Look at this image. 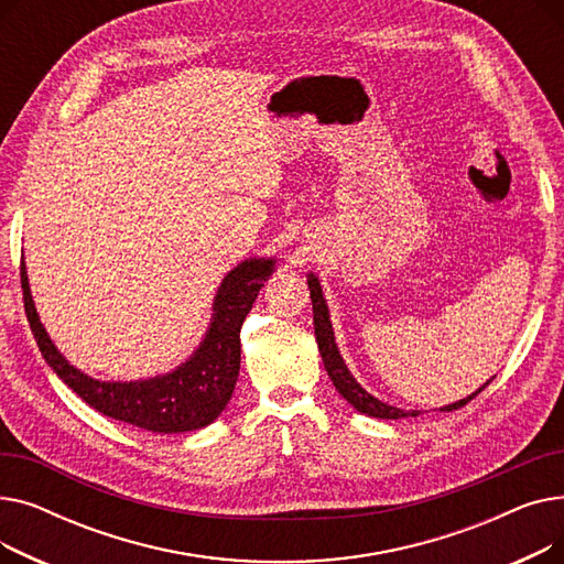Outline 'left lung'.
Returning <instances> with one entry per match:
<instances>
[{"label":"left lung","instance_id":"obj_1","mask_svg":"<svg viewBox=\"0 0 564 564\" xmlns=\"http://www.w3.org/2000/svg\"><path fill=\"white\" fill-rule=\"evenodd\" d=\"M306 281H308V290H311V302H313V324H315V340H317V349L322 354V361H324V370H327L329 379L334 381L336 391L354 406L359 413H366V416H372V419H383V421H398V419H411V416H419V409H400V406H393V404H387L381 402L379 398H375L372 393H368L361 383L354 379V375L349 372L347 364L343 361L340 351H338V345H336V336H334V327H332V315H329V306H327V300H324V292H322V283L317 279V274L308 272L306 274ZM494 379V377H491ZM487 379L482 387L470 393L453 404H446L441 406L438 411H455L459 406H464L466 402H470L473 398H476L487 383L491 381Z\"/></svg>","mask_w":564,"mask_h":564}]
</instances>
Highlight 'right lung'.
I'll return each mask as SVG.
<instances>
[{"mask_svg":"<svg viewBox=\"0 0 564 564\" xmlns=\"http://www.w3.org/2000/svg\"><path fill=\"white\" fill-rule=\"evenodd\" d=\"M276 272V256L237 262L221 279L213 300L210 324L189 357L173 370L145 379L102 381L75 368L50 338L36 311L22 260V294L26 319L47 366L73 393L102 416L155 434H181L215 423L235 391L240 375V329L260 288Z\"/></svg>","mask_w":564,"mask_h":564,"instance_id":"obj_1","label":"right lung"}]
</instances>
